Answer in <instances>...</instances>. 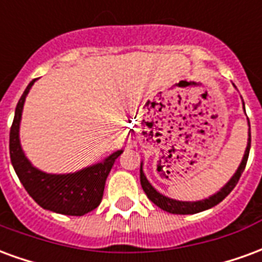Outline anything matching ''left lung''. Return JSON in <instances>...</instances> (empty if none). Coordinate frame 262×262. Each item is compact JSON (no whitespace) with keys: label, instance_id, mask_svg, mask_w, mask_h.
Listing matches in <instances>:
<instances>
[{"label":"left lung","instance_id":"left-lung-1","mask_svg":"<svg viewBox=\"0 0 262 262\" xmlns=\"http://www.w3.org/2000/svg\"><path fill=\"white\" fill-rule=\"evenodd\" d=\"M248 125H250V120H248ZM250 146H251V133H250V129H248L247 148H246V153H244V157H243V161L242 164H240V167H238V170L236 171V174L231 177L230 181L227 182L225 187L220 189L219 192L214 193L213 196L208 198V199H205V201H198V202H181V201H176V199H170V198L164 196V195H161L160 192H157V191L151 187V184L147 181L144 172H143V170L140 168V184H142L143 191L146 192L148 199H150L151 202L156 203L159 208H161L163 210H165V212H170V213L174 214H193L198 213V212H202V210H206V209L213 208L217 203L222 202V201H223V199H225L237 185V182L240 180L243 171L246 168V164H247Z\"/></svg>","mask_w":262,"mask_h":262}]
</instances>
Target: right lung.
Here are the masks:
<instances>
[{
	"label": "right lung",
	"instance_id": "add662e5",
	"mask_svg": "<svg viewBox=\"0 0 262 262\" xmlns=\"http://www.w3.org/2000/svg\"><path fill=\"white\" fill-rule=\"evenodd\" d=\"M35 80L29 82L15 109V116L9 130V156L16 176L37 205L43 209L69 216H82L101 203L105 181L115 160L122 151L111 154L103 163L66 176L46 174L36 170L28 161L19 144V122L28 92Z\"/></svg>",
	"mask_w": 262,
	"mask_h": 262
}]
</instances>
